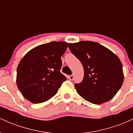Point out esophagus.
<instances>
[{"label": "esophagus", "instance_id": "obj_1", "mask_svg": "<svg viewBox=\"0 0 133 133\" xmlns=\"http://www.w3.org/2000/svg\"><path fill=\"white\" fill-rule=\"evenodd\" d=\"M74 76H73V75H71V76H69V79L71 81H72L73 79H74Z\"/></svg>", "mask_w": 133, "mask_h": 133}]
</instances>
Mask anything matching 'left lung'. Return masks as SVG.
I'll use <instances>...</instances> for the list:
<instances>
[{
  "instance_id": "obj_1",
  "label": "left lung",
  "mask_w": 133,
  "mask_h": 133,
  "mask_svg": "<svg viewBox=\"0 0 133 133\" xmlns=\"http://www.w3.org/2000/svg\"><path fill=\"white\" fill-rule=\"evenodd\" d=\"M69 48L81 62L84 71L82 82L74 85L77 92L96 104L111 99L124 81L123 65L116 55L92 41L69 43Z\"/></svg>"
}]
</instances>
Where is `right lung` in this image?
<instances>
[{
	"instance_id": "1",
	"label": "right lung",
	"mask_w": 133,
	"mask_h": 133,
	"mask_svg": "<svg viewBox=\"0 0 133 133\" xmlns=\"http://www.w3.org/2000/svg\"><path fill=\"white\" fill-rule=\"evenodd\" d=\"M68 44L51 42L29 51L17 69V85L23 96L32 103L46 101L57 92L67 78L60 72L61 56Z\"/></svg>"
}]
</instances>
